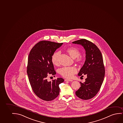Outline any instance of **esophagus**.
<instances>
[{
  "label": "esophagus",
  "mask_w": 123,
  "mask_h": 123,
  "mask_svg": "<svg viewBox=\"0 0 123 123\" xmlns=\"http://www.w3.org/2000/svg\"><path fill=\"white\" fill-rule=\"evenodd\" d=\"M73 80H71V79H65V81H69V82H72L73 81Z\"/></svg>",
  "instance_id": "1"
}]
</instances>
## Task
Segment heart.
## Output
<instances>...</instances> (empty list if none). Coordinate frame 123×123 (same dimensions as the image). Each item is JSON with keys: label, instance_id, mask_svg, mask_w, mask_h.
Here are the masks:
<instances>
[{"label": "heart", "instance_id": "b5f03b06", "mask_svg": "<svg viewBox=\"0 0 123 123\" xmlns=\"http://www.w3.org/2000/svg\"><path fill=\"white\" fill-rule=\"evenodd\" d=\"M66 52L69 54L73 59H75V61L77 62H81L83 59L80 56V51L78 49L75 47H71L68 48L66 50ZM60 53L56 52L54 53L51 57V62L52 63L57 65L59 64V56ZM77 72L76 68L73 67H65L62 68L59 70V73L64 78H70L75 74Z\"/></svg>", "mask_w": 123, "mask_h": 123}]
</instances>
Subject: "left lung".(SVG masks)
I'll return each instance as SVG.
<instances>
[{
    "mask_svg": "<svg viewBox=\"0 0 123 123\" xmlns=\"http://www.w3.org/2000/svg\"><path fill=\"white\" fill-rule=\"evenodd\" d=\"M73 43L81 45L86 51V61L78 75L86 74L87 78L85 82H80V87L75 94L80 99L88 100L97 94L104 80L105 69L102 54L98 48L88 40L81 39Z\"/></svg>",
    "mask_w": 123,
    "mask_h": 123,
    "instance_id": "obj_1",
    "label": "left lung"
}]
</instances>
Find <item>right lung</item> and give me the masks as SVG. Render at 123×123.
<instances>
[{
    "label": "right lung",
    "instance_id": "add662e5",
    "mask_svg": "<svg viewBox=\"0 0 123 123\" xmlns=\"http://www.w3.org/2000/svg\"><path fill=\"white\" fill-rule=\"evenodd\" d=\"M63 43L43 40L32 48L28 57L27 73L33 92L40 99L46 101L53 100L59 93V85L64 81L62 78L48 81L50 74L56 72L51 62V57Z\"/></svg>",
    "mask_w": 123,
    "mask_h": 123
}]
</instances>
